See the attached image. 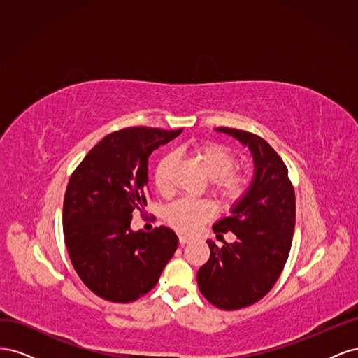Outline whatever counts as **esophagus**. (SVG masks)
I'll return each mask as SVG.
<instances>
[{
	"instance_id": "34e87169",
	"label": "esophagus",
	"mask_w": 358,
	"mask_h": 358,
	"mask_svg": "<svg viewBox=\"0 0 358 358\" xmlns=\"http://www.w3.org/2000/svg\"><path fill=\"white\" fill-rule=\"evenodd\" d=\"M189 242V237H187V236H179V243L180 245H185V243H188Z\"/></svg>"
}]
</instances>
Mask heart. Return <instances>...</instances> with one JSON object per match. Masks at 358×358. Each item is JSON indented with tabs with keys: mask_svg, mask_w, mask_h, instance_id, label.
<instances>
[{
	"mask_svg": "<svg viewBox=\"0 0 358 358\" xmlns=\"http://www.w3.org/2000/svg\"><path fill=\"white\" fill-rule=\"evenodd\" d=\"M191 152L206 176L213 183L215 196L224 204H231L239 200L248 185L249 178L245 171L233 170L236 166V155L231 149L213 142H200L192 146ZM175 155H164L155 166L154 183L161 194L171 191V170L175 166ZM212 216V208L206 201L178 200L166 209L167 222L180 233L191 234Z\"/></svg>",
	"mask_w": 358,
	"mask_h": 358,
	"instance_id": "obj_1",
	"label": "heart"
}]
</instances>
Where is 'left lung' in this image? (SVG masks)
<instances>
[{
	"label": "left lung",
	"instance_id": "left-lung-1",
	"mask_svg": "<svg viewBox=\"0 0 358 358\" xmlns=\"http://www.w3.org/2000/svg\"><path fill=\"white\" fill-rule=\"evenodd\" d=\"M251 150L254 178L231 215L216 221L213 231H233L236 241L222 248L208 241L210 257L197 272L201 294L224 310L242 309L263 299L282 272L296 225V196L288 169L264 138L242 129L220 127Z\"/></svg>",
	"mask_w": 358,
	"mask_h": 358
}]
</instances>
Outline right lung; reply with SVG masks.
<instances>
[{"label":"right lung","mask_w":358,"mask_h":358,"mask_svg":"<svg viewBox=\"0 0 358 358\" xmlns=\"http://www.w3.org/2000/svg\"><path fill=\"white\" fill-rule=\"evenodd\" d=\"M182 129L131 127L106 136L73 171L64 197V239L82 282L96 296L129 303L152 289L178 248L161 225L131 230L149 197L148 159Z\"/></svg>","instance_id":"1"}]
</instances>
